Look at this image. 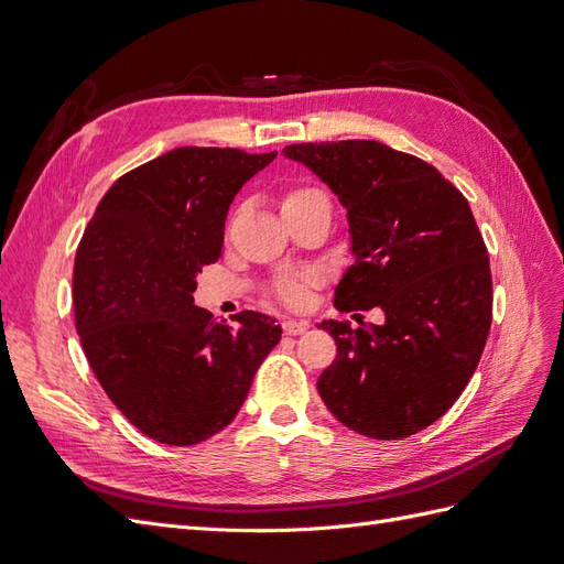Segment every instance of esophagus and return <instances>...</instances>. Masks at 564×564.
Masks as SVG:
<instances>
[{
	"mask_svg": "<svg viewBox=\"0 0 564 564\" xmlns=\"http://www.w3.org/2000/svg\"><path fill=\"white\" fill-rule=\"evenodd\" d=\"M282 329L289 336H299V334H303L305 329H308V322H305V319H284L282 322Z\"/></svg>",
	"mask_w": 564,
	"mask_h": 564,
	"instance_id": "obj_1",
	"label": "esophagus"
}]
</instances>
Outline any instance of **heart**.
I'll return each mask as SVG.
<instances>
[{
    "label": "heart",
    "mask_w": 564,
    "mask_h": 564,
    "mask_svg": "<svg viewBox=\"0 0 564 564\" xmlns=\"http://www.w3.org/2000/svg\"><path fill=\"white\" fill-rule=\"evenodd\" d=\"M313 193H317V191H299V193L289 195V197H303V195H313ZM308 284H311V278H308V275L284 278V280L280 282V286H278V292H280L282 301H286V303H301L303 296H305V286H308Z\"/></svg>",
    "instance_id": "obj_1"
}]
</instances>
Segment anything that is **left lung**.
<instances>
[{"instance_id":"left-lung-1","label":"left lung","mask_w":564,"mask_h":564,"mask_svg":"<svg viewBox=\"0 0 564 564\" xmlns=\"http://www.w3.org/2000/svg\"><path fill=\"white\" fill-rule=\"evenodd\" d=\"M338 197L355 263L334 305L383 324L322 319L338 355L319 398L350 431L400 440L429 429L480 362L491 324L487 247L468 199L435 166L379 141L286 145Z\"/></svg>"}]
</instances>
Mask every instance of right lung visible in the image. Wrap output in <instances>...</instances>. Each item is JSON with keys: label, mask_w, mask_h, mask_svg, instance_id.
<instances>
[{"label": "right lung", "mask_w": 564, "mask_h": 564, "mask_svg": "<svg viewBox=\"0 0 564 564\" xmlns=\"http://www.w3.org/2000/svg\"><path fill=\"white\" fill-rule=\"evenodd\" d=\"M278 152L174 148L112 183L75 256V324L108 398L164 445H197L240 412L280 324L245 311L230 327L195 305L242 185Z\"/></svg>", "instance_id": "add662e5"}]
</instances>
